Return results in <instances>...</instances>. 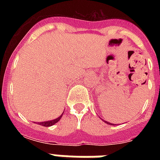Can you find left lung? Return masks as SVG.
<instances>
[{"label": "left lung", "mask_w": 160, "mask_h": 160, "mask_svg": "<svg viewBox=\"0 0 160 160\" xmlns=\"http://www.w3.org/2000/svg\"><path fill=\"white\" fill-rule=\"evenodd\" d=\"M103 120H104V119H103ZM105 123H106V124H110V123H109V122H107V121H105ZM112 125H114V124H112Z\"/></svg>", "instance_id": "left-lung-1"}]
</instances>
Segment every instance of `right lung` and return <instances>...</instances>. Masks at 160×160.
<instances>
[{
	"instance_id": "obj_1",
	"label": "right lung",
	"mask_w": 160,
	"mask_h": 160,
	"mask_svg": "<svg viewBox=\"0 0 160 160\" xmlns=\"http://www.w3.org/2000/svg\"><path fill=\"white\" fill-rule=\"evenodd\" d=\"M61 117H62V114L60 115L59 118L57 119H53V120H51V121H46V122H41V123H39L40 125H42V126H45V127H49V126H52L53 124H55V123H57L60 119H61Z\"/></svg>"
}]
</instances>
